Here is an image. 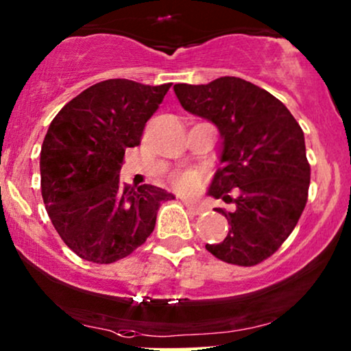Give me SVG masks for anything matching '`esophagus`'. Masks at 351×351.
<instances>
[{
  "label": "esophagus",
  "mask_w": 351,
  "mask_h": 351,
  "mask_svg": "<svg viewBox=\"0 0 351 351\" xmlns=\"http://www.w3.org/2000/svg\"><path fill=\"white\" fill-rule=\"evenodd\" d=\"M180 198V202L184 203L185 206H187V210L189 211H192L193 215H200V213H203V206H200V205H197L195 202H192V200H189V198H185V197H179Z\"/></svg>",
  "instance_id": "obj_1"
}]
</instances>
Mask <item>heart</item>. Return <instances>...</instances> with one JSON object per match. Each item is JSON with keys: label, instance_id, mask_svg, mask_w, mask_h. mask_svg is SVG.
Returning <instances> with one entry per match:
<instances>
[{"label": "heart", "instance_id": "obj_1", "mask_svg": "<svg viewBox=\"0 0 351 351\" xmlns=\"http://www.w3.org/2000/svg\"><path fill=\"white\" fill-rule=\"evenodd\" d=\"M174 189L182 193H193L202 185V174L195 171H184L172 177Z\"/></svg>", "mask_w": 351, "mask_h": 351}]
</instances>
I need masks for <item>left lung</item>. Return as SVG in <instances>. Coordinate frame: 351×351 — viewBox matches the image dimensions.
<instances>
[{
  "label": "left lung",
  "instance_id": "1",
  "mask_svg": "<svg viewBox=\"0 0 351 351\" xmlns=\"http://www.w3.org/2000/svg\"><path fill=\"white\" fill-rule=\"evenodd\" d=\"M174 90L185 110L215 123L223 138L221 167L208 193L236 208H216L226 216L229 231L206 250L232 265H257L287 241L308 202L304 133L283 102L241 77L176 84Z\"/></svg>",
  "mask_w": 351,
  "mask_h": 351
}]
</instances>
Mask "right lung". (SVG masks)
Here are the masks:
<instances>
[{
	"label": "right lung",
	"instance_id": "obj_1",
	"mask_svg": "<svg viewBox=\"0 0 351 351\" xmlns=\"http://www.w3.org/2000/svg\"><path fill=\"white\" fill-rule=\"evenodd\" d=\"M171 83L107 80L71 99L51 120L40 151V185L51 224L77 257L114 263L145 244L162 202L172 193L145 184L120 185L125 151Z\"/></svg>",
	"mask_w": 351,
	"mask_h": 351
}]
</instances>
